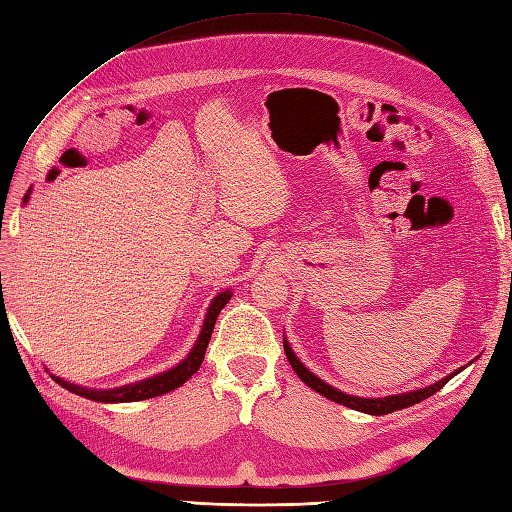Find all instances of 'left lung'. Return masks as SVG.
I'll return each mask as SVG.
<instances>
[{
  "instance_id": "left-lung-1",
  "label": "left lung",
  "mask_w": 512,
  "mask_h": 512,
  "mask_svg": "<svg viewBox=\"0 0 512 512\" xmlns=\"http://www.w3.org/2000/svg\"><path fill=\"white\" fill-rule=\"evenodd\" d=\"M285 352H287V359H289V363H291V368L295 370V374H298V377H300L306 385H309L311 390H315L317 394L326 396L328 401H335V403H339V405L350 407V410L366 412V414H372V416L392 414V412H396V410H403V407H410V405H416V403H420V401H425V399H429L431 394H436L440 388H445L447 381H449L451 377H456V374L460 372V370H456L453 374H449V377L440 379L438 383L429 385V388H423V390H414V392L396 394V396H385V399H359V396H350V394H344V392H339V390L331 388V385L324 383L322 379H317L313 372L306 370V368L302 366V363L298 361V357L293 355V350L289 348L287 339H285Z\"/></svg>"
}]
</instances>
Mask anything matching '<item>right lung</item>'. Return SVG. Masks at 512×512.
<instances>
[{
	"mask_svg": "<svg viewBox=\"0 0 512 512\" xmlns=\"http://www.w3.org/2000/svg\"><path fill=\"white\" fill-rule=\"evenodd\" d=\"M26 199H28V195H26ZM227 300H230V291L219 293L217 298L212 300L208 315H206V322H203L201 335L197 339L195 348H192L188 359L181 361L179 366L173 368V370L162 372V374H157V377L140 381V383L124 385V388H116V390H87V388H78V385L67 383V381L56 379V377H54V381L65 390H70L78 396H85V399L100 401V403H131V401H144V399H153V396L173 392V390L179 388V385H184L192 377V374L199 370L203 357H206V348L210 344L214 322H217V317H219L223 306L227 304Z\"/></svg>",
	"mask_w": 512,
	"mask_h": 512,
	"instance_id": "obj_1",
	"label": "right lung"
}]
</instances>
